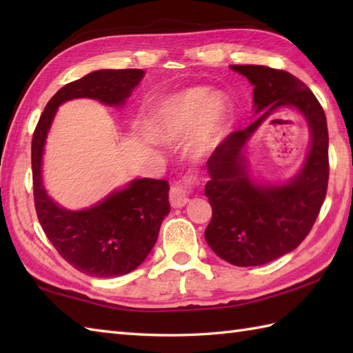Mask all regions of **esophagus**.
Returning <instances> with one entry per match:
<instances>
[{"label":"esophagus","mask_w":353,"mask_h":353,"mask_svg":"<svg viewBox=\"0 0 353 353\" xmlns=\"http://www.w3.org/2000/svg\"><path fill=\"white\" fill-rule=\"evenodd\" d=\"M194 185V176H183L170 190V203L172 208H183L190 201V192Z\"/></svg>","instance_id":"obj_1"}]
</instances>
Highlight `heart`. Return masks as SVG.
I'll return each instance as SVG.
<instances>
[{"label": "heart", "mask_w": 353, "mask_h": 353, "mask_svg": "<svg viewBox=\"0 0 353 353\" xmlns=\"http://www.w3.org/2000/svg\"><path fill=\"white\" fill-rule=\"evenodd\" d=\"M208 129L199 141V147L212 144L221 129V108L215 101L211 91L205 88H192L159 103L147 123L148 134L159 141H171L206 121Z\"/></svg>", "instance_id": "b5f03b06"}]
</instances>
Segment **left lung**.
<instances>
[{
	"label": "left lung",
	"instance_id": "8db88e82",
	"mask_svg": "<svg viewBox=\"0 0 353 353\" xmlns=\"http://www.w3.org/2000/svg\"><path fill=\"white\" fill-rule=\"evenodd\" d=\"M254 86V123L232 132L206 162L205 196L212 219L205 230L208 245L238 267L268 264L290 253L310 234L323 205L329 179V134L321 104L292 74L261 65H232ZM294 107L305 117L312 147L301 172L282 187L259 185L246 171L245 142L268 114Z\"/></svg>",
	"mask_w": 353,
	"mask_h": 353
}]
</instances>
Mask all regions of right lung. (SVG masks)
<instances>
[{
	"instance_id": "add662e5",
	"label": "right lung",
	"mask_w": 353,
	"mask_h": 353,
	"mask_svg": "<svg viewBox=\"0 0 353 353\" xmlns=\"http://www.w3.org/2000/svg\"><path fill=\"white\" fill-rule=\"evenodd\" d=\"M144 77L142 70H100L65 85L47 103L32 139L33 196L37 219L59 254L79 272L94 277L130 273L144 261L170 214L167 181L137 179L85 211L56 205L42 185V153L47 133L62 103L94 99L123 106Z\"/></svg>"
}]
</instances>
